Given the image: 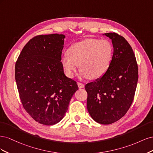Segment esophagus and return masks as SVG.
<instances>
[{"label": "esophagus", "instance_id": "obj_1", "mask_svg": "<svg viewBox=\"0 0 153 153\" xmlns=\"http://www.w3.org/2000/svg\"><path fill=\"white\" fill-rule=\"evenodd\" d=\"M77 84H78V87H79V89H82V88H84V84H82V83L78 82Z\"/></svg>", "mask_w": 153, "mask_h": 153}]
</instances>
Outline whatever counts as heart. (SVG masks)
<instances>
[{
	"mask_svg": "<svg viewBox=\"0 0 153 153\" xmlns=\"http://www.w3.org/2000/svg\"><path fill=\"white\" fill-rule=\"evenodd\" d=\"M113 53V45L108 39L87 38L71 45L68 53L62 55L61 62L69 78L74 76L79 65L80 76L96 79L108 71Z\"/></svg>",
	"mask_w": 153,
	"mask_h": 153,
	"instance_id": "b5f03b06",
	"label": "heart"
}]
</instances>
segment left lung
<instances>
[{"label": "left lung", "mask_w": 153, "mask_h": 153, "mask_svg": "<svg viewBox=\"0 0 153 153\" xmlns=\"http://www.w3.org/2000/svg\"><path fill=\"white\" fill-rule=\"evenodd\" d=\"M112 39V62L103 76L87 84V107L97 123L110 124L126 114L135 96L138 65L132 48L123 36L115 32L105 33Z\"/></svg>", "instance_id": "obj_1"}]
</instances>
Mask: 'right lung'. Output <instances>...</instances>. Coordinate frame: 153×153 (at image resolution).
Segmentation results:
<instances>
[{"label": "right lung", "instance_id": "obj_1", "mask_svg": "<svg viewBox=\"0 0 153 153\" xmlns=\"http://www.w3.org/2000/svg\"><path fill=\"white\" fill-rule=\"evenodd\" d=\"M63 34L39 35L27 43L15 64V80L26 112L40 124L53 125L64 117L76 82L64 73Z\"/></svg>", "mask_w": 153, "mask_h": 153}]
</instances>
